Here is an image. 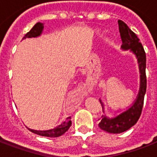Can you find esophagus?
Instances as JSON below:
<instances>
[{"instance_id":"obj_1","label":"esophagus","mask_w":157,"mask_h":157,"mask_svg":"<svg viewBox=\"0 0 157 157\" xmlns=\"http://www.w3.org/2000/svg\"><path fill=\"white\" fill-rule=\"evenodd\" d=\"M82 92H83V93H85V92H86V87H84V88L82 89Z\"/></svg>"}]
</instances>
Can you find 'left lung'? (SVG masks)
Here are the masks:
<instances>
[{"label": "left lung", "instance_id": "1", "mask_svg": "<svg viewBox=\"0 0 157 157\" xmlns=\"http://www.w3.org/2000/svg\"><path fill=\"white\" fill-rule=\"evenodd\" d=\"M118 29L121 36L122 44L121 48L124 50L131 51L137 59L139 64V70L140 74V90L135 101L130 108H128L124 112L118 114L114 118H108L107 116H102L99 122V128L104 131L112 133V134H119L128 130L132 126L137 123L138 119L141 114L144 98L146 92V75H145V67H146V55L140 42L137 35L129 29L126 23L118 20ZM100 102L103 109V103L100 100Z\"/></svg>", "mask_w": 157, "mask_h": 157}]
</instances>
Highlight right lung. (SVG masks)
I'll return each instance as SVG.
<instances>
[{"label": "right lung", "instance_id": "1", "mask_svg": "<svg viewBox=\"0 0 157 157\" xmlns=\"http://www.w3.org/2000/svg\"><path fill=\"white\" fill-rule=\"evenodd\" d=\"M43 29H44V24L41 22H37L35 25L33 27V29L29 33H26V35L23 37L22 39H26V38L39 37V36L41 35ZM71 125V117H69L66 119V121L63 122L61 124L58 125L56 128L48 129V130H35V129H31V128H29V129L36 135L45 136V137L55 138V137H59V136H61L62 135H64L65 132L70 128Z\"/></svg>", "mask_w": 157, "mask_h": 157}]
</instances>
